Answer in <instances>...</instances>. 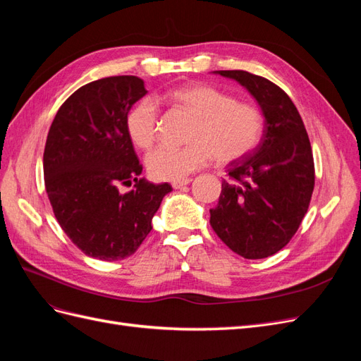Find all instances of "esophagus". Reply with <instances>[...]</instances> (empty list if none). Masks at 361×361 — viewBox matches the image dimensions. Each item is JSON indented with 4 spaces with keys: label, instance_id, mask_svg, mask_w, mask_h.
<instances>
[{
    "label": "esophagus",
    "instance_id": "obj_1",
    "mask_svg": "<svg viewBox=\"0 0 361 361\" xmlns=\"http://www.w3.org/2000/svg\"><path fill=\"white\" fill-rule=\"evenodd\" d=\"M190 182H191V179H190V178H187V179H182V180H174V182L171 183V187H173L174 190H179V188L185 187V185H188Z\"/></svg>",
    "mask_w": 361,
    "mask_h": 361
}]
</instances>
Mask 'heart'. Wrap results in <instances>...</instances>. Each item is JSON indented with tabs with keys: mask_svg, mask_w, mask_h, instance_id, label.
<instances>
[{
	"mask_svg": "<svg viewBox=\"0 0 361 361\" xmlns=\"http://www.w3.org/2000/svg\"><path fill=\"white\" fill-rule=\"evenodd\" d=\"M167 102L194 116L185 146L161 145L146 158L152 178L182 180L203 169L215 158L220 164L241 161L253 152L264 135L265 118L251 102L236 101L235 96L211 84L174 87L162 94ZM159 111L150 97H143L129 108L125 128L129 140L138 149H149L158 134Z\"/></svg>",
	"mask_w": 361,
	"mask_h": 361,
	"instance_id": "b5f03b06",
	"label": "heart"
}]
</instances>
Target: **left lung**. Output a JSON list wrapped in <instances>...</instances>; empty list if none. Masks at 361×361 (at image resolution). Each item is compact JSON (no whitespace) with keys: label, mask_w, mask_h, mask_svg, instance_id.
<instances>
[{"label":"left lung","mask_w":361,"mask_h":361,"mask_svg":"<svg viewBox=\"0 0 361 361\" xmlns=\"http://www.w3.org/2000/svg\"><path fill=\"white\" fill-rule=\"evenodd\" d=\"M255 96L265 116L259 146L232 162L211 227L245 259L276 255L297 233L314 188V162L302 118L277 84L247 71H216Z\"/></svg>","instance_id":"8db88e82"}]
</instances>
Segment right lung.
I'll use <instances>...</instances> for the list:
<instances>
[{
    "instance_id": "right-lung-1",
    "label": "right lung",
    "mask_w": 361,
    "mask_h": 361,
    "mask_svg": "<svg viewBox=\"0 0 361 361\" xmlns=\"http://www.w3.org/2000/svg\"><path fill=\"white\" fill-rule=\"evenodd\" d=\"M146 93L134 75L92 81L64 101L49 128L43 152L48 199L63 232L94 259L134 255L171 191L169 183L140 178L143 166L126 134V113ZM133 183L126 195L118 191Z\"/></svg>"
}]
</instances>
